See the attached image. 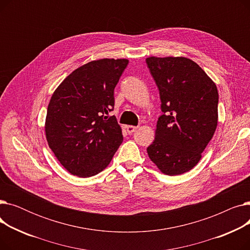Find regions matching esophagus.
I'll return each mask as SVG.
<instances>
[{
	"label": "esophagus",
	"instance_id": "34e87169",
	"mask_svg": "<svg viewBox=\"0 0 250 250\" xmlns=\"http://www.w3.org/2000/svg\"><path fill=\"white\" fill-rule=\"evenodd\" d=\"M125 128H126V132H127L128 134H133L134 132H136V130L138 129V126H134V125H126V126H125Z\"/></svg>",
	"mask_w": 250,
	"mask_h": 250
}]
</instances>
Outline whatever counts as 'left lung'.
<instances>
[{"label":"left lung","instance_id":"1","mask_svg":"<svg viewBox=\"0 0 250 250\" xmlns=\"http://www.w3.org/2000/svg\"><path fill=\"white\" fill-rule=\"evenodd\" d=\"M158 87L162 115L148 155L167 175L189 171L214 136L218 124L216 84L193 61L182 57L146 59Z\"/></svg>","mask_w":250,"mask_h":250}]
</instances>
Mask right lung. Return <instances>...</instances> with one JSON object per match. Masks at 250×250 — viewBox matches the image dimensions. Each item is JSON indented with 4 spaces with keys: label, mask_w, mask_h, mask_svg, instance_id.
I'll use <instances>...</instances> for the list:
<instances>
[{
    "label": "right lung",
    "mask_w": 250,
    "mask_h": 250,
    "mask_svg": "<svg viewBox=\"0 0 250 250\" xmlns=\"http://www.w3.org/2000/svg\"><path fill=\"white\" fill-rule=\"evenodd\" d=\"M125 59L90 62L71 73L52 94L46 113L48 146L60 163L79 177L98 174L124 141L115 116L114 88Z\"/></svg>",
    "instance_id": "right-lung-1"
}]
</instances>
